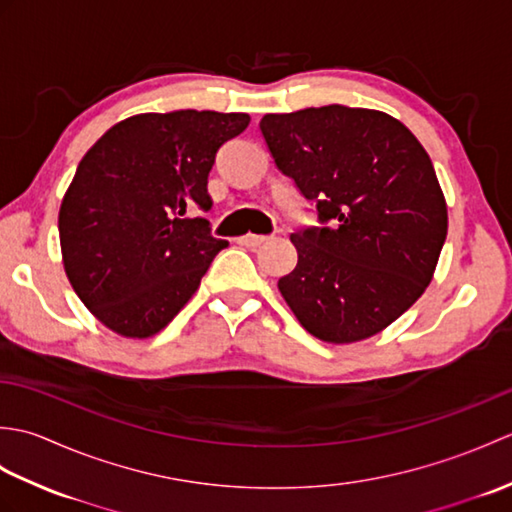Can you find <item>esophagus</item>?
<instances>
[{
  "label": "esophagus",
  "instance_id": "esophagus-1",
  "mask_svg": "<svg viewBox=\"0 0 512 512\" xmlns=\"http://www.w3.org/2000/svg\"><path fill=\"white\" fill-rule=\"evenodd\" d=\"M266 242H268L266 235H253V233H248V235H244V237H239V244H244L246 248H259V246L266 244Z\"/></svg>",
  "mask_w": 512,
  "mask_h": 512
}]
</instances>
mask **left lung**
Returning a JSON list of instances; mask_svg holds the SVG:
<instances>
[{"label": "left lung", "instance_id": "left-lung-1", "mask_svg": "<svg viewBox=\"0 0 512 512\" xmlns=\"http://www.w3.org/2000/svg\"><path fill=\"white\" fill-rule=\"evenodd\" d=\"M259 129L319 217L290 235L297 266L279 279L281 297L321 341L378 334L429 286L447 239L429 154L396 118L363 107L266 114Z\"/></svg>", "mask_w": 512, "mask_h": 512}]
</instances>
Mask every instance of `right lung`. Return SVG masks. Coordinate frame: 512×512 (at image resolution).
Wrapping results in <instances>:
<instances>
[{"instance_id":"1","label":"right lung","mask_w":512,"mask_h":512,"mask_svg":"<svg viewBox=\"0 0 512 512\" xmlns=\"http://www.w3.org/2000/svg\"><path fill=\"white\" fill-rule=\"evenodd\" d=\"M248 114L178 110L125 118L96 140L61 202L65 275L96 319L147 339L184 308L213 257L209 171Z\"/></svg>"}]
</instances>
